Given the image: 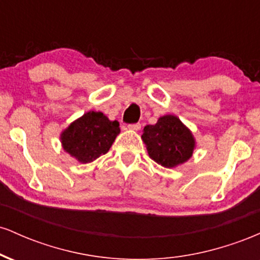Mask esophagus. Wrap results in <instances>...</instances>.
Returning <instances> with one entry per match:
<instances>
[{"label": "esophagus", "instance_id": "1", "mask_svg": "<svg viewBox=\"0 0 260 260\" xmlns=\"http://www.w3.org/2000/svg\"><path fill=\"white\" fill-rule=\"evenodd\" d=\"M140 123H134V124H128V129L131 131H139L140 129Z\"/></svg>", "mask_w": 260, "mask_h": 260}]
</instances>
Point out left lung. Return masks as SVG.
<instances>
[{
  "mask_svg": "<svg viewBox=\"0 0 260 260\" xmlns=\"http://www.w3.org/2000/svg\"><path fill=\"white\" fill-rule=\"evenodd\" d=\"M142 139L150 159L166 169L187 162L197 144L189 128L175 115L161 116L155 124L145 126Z\"/></svg>",
  "mask_w": 260,
  "mask_h": 260,
  "instance_id": "1",
  "label": "left lung"
}]
</instances>
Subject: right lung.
<instances>
[{
	"label": "right lung",
	"instance_id": "obj_1",
	"mask_svg": "<svg viewBox=\"0 0 260 260\" xmlns=\"http://www.w3.org/2000/svg\"><path fill=\"white\" fill-rule=\"evenodd\" d=\"M121 132L117 121L103 112L89 111L62 131V148L80 164H89L106 154Z\"/></svg>",
	"mask_w": 260,
	"mask_h": 260
}]
</instances>
